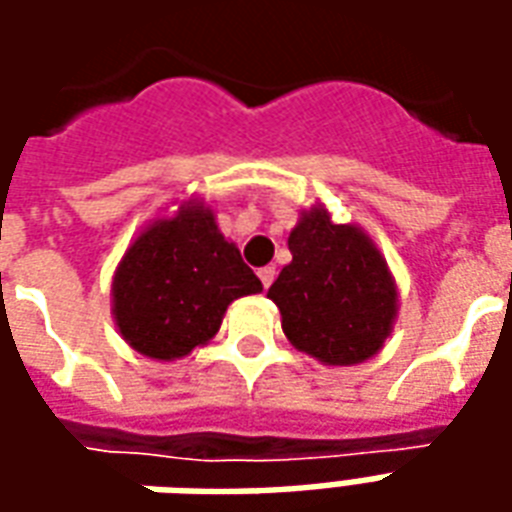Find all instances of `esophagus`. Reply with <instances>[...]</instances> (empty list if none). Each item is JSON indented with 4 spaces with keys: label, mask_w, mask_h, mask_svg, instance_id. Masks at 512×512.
<instances>
[{
    "label": "esophagus",
    "mask_w": 512,
    "mask_h": 512,
    "mask_svg": "<svg viewBox=\"0 0 512 512\" xmlns=\"http://www.w3.org/2000/svg\"><path fill=\"white\" fill-rule=\"evenodd\" d=\"M257 277H260V282H263V288H271V282H274V277H277V271H274V266H266L257 271Z\"/></svg>",
    "instance_id": "34e87169"
}]
</instances>
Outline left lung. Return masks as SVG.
Here are the masks:
<instances>
[{
	"instance_id": "left-lung-1",
	"label": "left lung",
	"mask_w": 512,
	"mask_h": 512,
	"mask_svg": "<svg viewBox=\"0 0 512 512\" xmlns=\"http://www.w3.org/2000/svg\"><path fill=\"white\" fill-rule=\"evenodd\" d=\"M293 260L268 288L282 332L301 354L329 367L362 365L395 329L397 282L359 224H337L323 202L290 230Z\"/></svg>"
}]
</instances>
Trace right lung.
<instances>
[{
	"instance_id": "obj_1",
	"label": "right lung",
	"mask_w": 512,
	"mask_h": 512,
	"mask_svg": "<svg viewBox=\"0 0 512 512\" xmlns=\"http://www.w3.org/2000/svg\"><path fill=\"white\" fill-rule=\"evenodd\" d=\"M260 290L211 205L189 197L128 244L112 277V318L136 354L175 362L211 343L235 299Z\"/></svg>"
}]
</instances>
